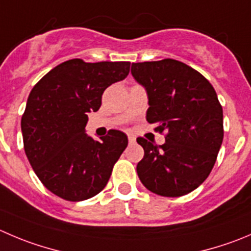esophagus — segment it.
I'll return each instance as SVG.
<instances>
[{
	"mask_svg": "<svg viewBox=\"0 0 251 251\" xmlns=\"http://www.w3.org/2000/svg\"><path fill=\"white\" fill-rule=\"evenodd\" d=\"M128 140H129L130 144H133V143H135V137L132 134H128Z\"/></svg>",
	"mask_w": 251,
	"mask_h": 251,
	"instance_id": "esophagus-1",
	"label": "esophagus"
}]
</instances>
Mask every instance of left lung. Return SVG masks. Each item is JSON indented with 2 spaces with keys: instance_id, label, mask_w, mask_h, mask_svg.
<instances>
[{
  "instance_id": "8db88e82",
  "label": "left lung",
  "mask_w": 251,
  "mask_h": 251,
  "mask_svg": "<svg viewBox=\"0 0 251 251\" xmlns=\"http://www.w3.org/2000/svg\"><path fill=\"white\" fill-rule=\"evenodd\" d=\"M130 73L147 91V121L166 133L160 147L137 139L144 149L139 180L159 196L187 195L208 177L223 142V109L213 86L174 59L133 63Z\"/></svg>"
}]
</instances>
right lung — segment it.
<instances>
[{"label": "right lung", "mask_w": 251, "mask_h": 251, "mask_svg": "<svg viewBox=\"0 0 251 251\" xmlns=\"http://www.w3.org/2000/svg\"><path fill=\"white\" fill-rule=\"evenodd\" d=\"M129 61H65L33 87L21 122L25 151L43 185L66 201L78 202L106 187L114 163L128 145L123 132L101 140L86 133L90 112L102 94L129 74Z\"/></svg>", "instance_id": "add662e5"}]
</instances>
